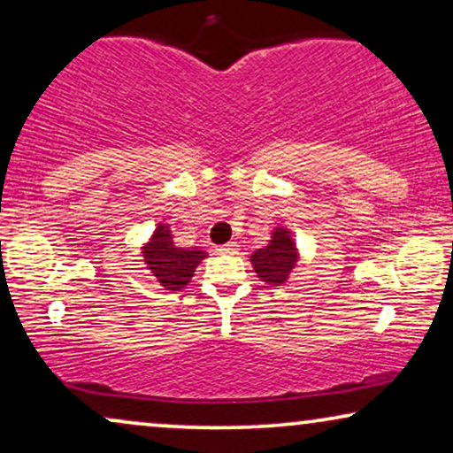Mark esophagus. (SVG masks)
Segmentation results:
<instances>
[{"label": "esophagus", "mask_w": 453, "mask_h": 453, "mask_svg": "<svg viewBox=\"0 0 453 453\" xmlns=\"http://www.w3.org/2000/svg\"><path fill=\"white\" fill-rule=\"evenodd\" d=\"M219 254H235L238 252V242H227V244H221L215 248Z\"/></svg>", "instance_id": "1"}]
</instances>
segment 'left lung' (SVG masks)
I'll list each match as a JSON object with an SVG mask.
<instances>
[{
  "label": "left lung",
  "mask_w": 453,
  "mask_h": 453,
  "mask_svg": "<svg viewBox=\"0 0 453 453\" xmlns=\"http://www.w3.org/2000/svg\"><path fill=\"white\" fill-rule=\"evenodd\" d=\"M250 263L260 281L269 283L271 288L288 281L299 263V248L293 240L291 229L285 226L273 227L269 244L254 250Z\"/></svg>",
  "instance_id": "obj_1"
}]
</instances>
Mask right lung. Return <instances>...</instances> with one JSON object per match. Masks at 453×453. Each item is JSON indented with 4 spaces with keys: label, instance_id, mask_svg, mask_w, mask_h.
Returning <instances> with one entry per match:
<instances>
[{
    "label": "right lung",
    "instance_id": "1",
    "mask_svg": "<svg viewBox=\"0 0 453 453\" xmlns=\"http://www.w3.org/2000/svg\"><path fill=\"white\" fill-rule=\"evenodd\" d=\"M142 257L143 265L154 273L164 289L180 291L190 283L196 266L207 258V252L201 248L176 246L170 224L160 221L142 246Z\"/></svg>",
    "mask_w": 453,
    "mask_h": 453
}]
</instances>
